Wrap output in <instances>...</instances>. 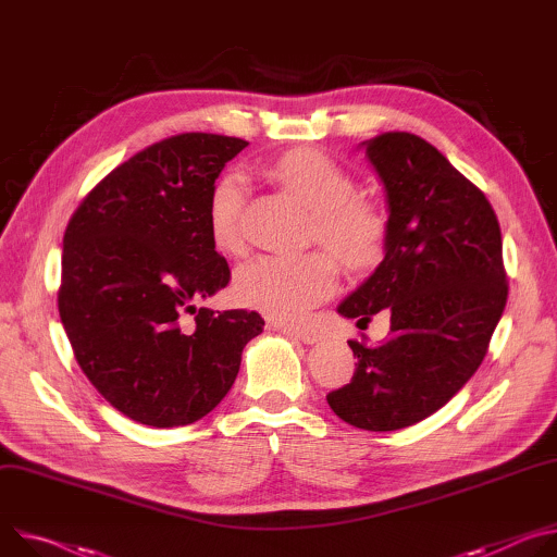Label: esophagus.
Here are the masks:
<instances>
[{
  "instance_id": "obj_1",
  "label": "esophagus",
  "mask_w": 557,
  "mask_h": 557,
  "mask_svg": "<svg viewBox=\"0 0 557 557\" xmlns=\"http://www.w3.org/2000/svg\"><path fill=\"white\" fill-rule=\"evenodd\" d=\"M281 332L292 336V338H298V341H302L307 345L321 341V334L317 330H312V327H281Z\"/></svg>"
}]
</instances>
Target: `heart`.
Returning <instances> with one entry per match:
<instances>
[{
	"mask_svg": "<svg viewBox=\"0 0 557 557\" xmlns=\"http://www.w3.org/2000/svg\"><path fill=\"white\" fill-rule=\"evenodd\" d=\"M274 176L312 212V236L347 268L358 270L379 259L387 238L383 206L364 193H354V174L319 148L285 152L272 168ZM245 178L238 172L221 176L210 195L208 225L219 252L243 250L240 210ZM338 281V268L325 252L300 257H259L234 276V298L276 321L296 323L323 302Z\"/></svg>",
	"mask_w": 557,
	"mask_h": 557,
	"instance_id": "1",
	"label": "heart"
}]
</instances>
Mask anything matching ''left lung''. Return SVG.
<instances>
[{
	"label": "left lung",
	"instance_id": "left-lung-1",
	"mask_svg": "<svg viewBox=\"0 0 557 557\" xmlns=\"http://www.w3.org/2000/svg\"><path fill=\"white\" fill-rule=\"evenodd\" d=\"M362 146L387 193L385 259L338 314L367 327L385 310L392 325L379 345L347 341L356 372L327 403L358 429L396 431L445 407L475 374L509 285L498 216L443 152L411 133Z\"/></svg>",
	"mask_w": 557,
	"mask_h": 557
}]
</instances>
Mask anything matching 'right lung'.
I'll use <instances>...</instances> for the list:
<instances>
[{"label": "right lung", "mask_w": 557, "mask_h": 557, "mask_svg": "<svg viewBox=\"0 0 557 557\" xmlns=\"http://www.w3.org/2000/svg\"><path fill=\"white\" fill-rule=\"evenodd\" d=\"M245 146L210 133L152 144L101 178L66 227L61 323L86 379L135 422L201 420L234 385L243 347L263 332L257 312L197 310L230 283L208 206Z\"/></svg>", "instance_id": "1"}]
</instances>
